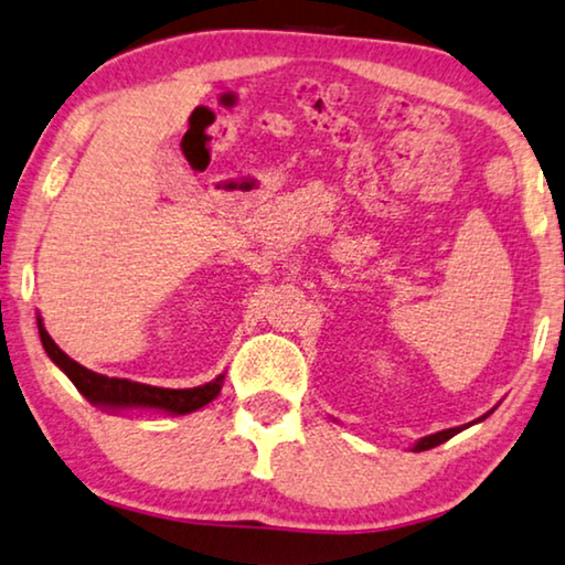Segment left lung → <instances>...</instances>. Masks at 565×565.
<instances>
[{
  "mask_svg": "<svg viewBox=\"0 0 565 565\" xmlns=\"http://www.w3.org/2000/svg\"><path fill=\"white\" fill-rule=\"evenodd\" d=\"M489 415V413H487ZM484 415V418H487ZM484 418H479V420H484ZM466 428V425H463ZM463 428H448V430H440V433H433V436H425V438H420L418 444L413 446V451H428V448H433V446H440L444 444V440H448V438H454L456 433H461Z\"/></svg>",
  "mask_w": 565,
  "mask_h": 565,
  "instance_id": "left-lung-1",
  "label": "left lung"
}]
</instances>
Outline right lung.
<instances>
[{
    "label": "right lung",
    "instance_id": "add662e5",
    "mask_svg": "<svg viewBox=\"0 0 565 565\" xmlns=\"http://www.w3.org/2000/svg\"><path fill=\"white\" fill-rule=\"evenodd\" d=\"M38 331L40 341H43L45 354L53 359L61 370L68 374V380L76 384V390L84 395L88 403L106 407V411H132V407H150V411H162L170 415H185L199 411V407L209 405L218 392H222L224 374H218L214 382L201 384V387L191 390H168V387H152V384L132 382V380H119V377H106V374H96L86 366L58 349V343L51 339V333L45 331L43 318H38Z\"/></svg>",
    "mask_w": 565,
    "mask_h": 565
}]
</instances>
